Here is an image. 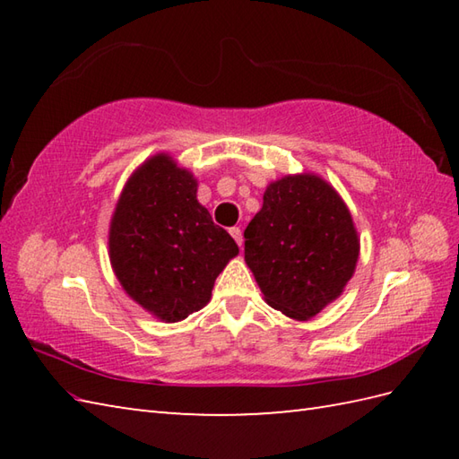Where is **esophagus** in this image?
Segmentation results:
<instances>
[{
  "mask_svg": "<svg viewBox=\"0 0 459 459\" xmlns=\"http://www.w3.org/2000/svg\"><path fill=\"white\" fill-rule=\"evenodd\" d=\"M229 232H230V237L237 240V245H238V247H242V230H240L238 227H232Z\"/></svg>",
  "mask_w": 459,
  "mask_h": 459,
  "instance_id": "34e87169",
  "label": "esophagus"
}]
</instances>
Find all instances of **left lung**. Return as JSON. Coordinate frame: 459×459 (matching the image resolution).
<instances>
[{"label": "left lung", "mask_w": 459, "mask_h": 459, "mask_svg": "<svg viewBox=\"0 0 459 459\" xmlns=\"http://www.w3.org/2000/svg\"><path fill=\"white\" fill-rule=\"evenodd\" d=\"M245 238V260L266 304L298 321L343 294L360 248L345 201L316 173L272 181Z\"/></svg>", "instance_id": "1"}]
</instances>
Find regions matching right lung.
Listing matches in <instances>:
<instances>
[{"instance_id":"1","label":"right lung","mask_w":459,"mask_h":459,"mask_svg":"<svg viewBox=\"0 0 459 459\" xmlns=\"http://www.w3.org/2000/svg\"><path fill=\"white\" fill-rule=\"evenodd\" d=\"M238 255L237 242L197 201V179L169 153H155L126 181L108 230L116 278L163 324L211 301L214 280Z\"/></svg>"}]
</instances>
